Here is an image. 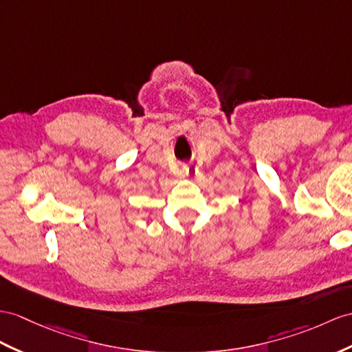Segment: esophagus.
I'll use <instances>...</instances> for the list:
<instances>
[{
	"instance_id": "34e87169",
	"label": "esophagus",
	"mask_w": 352,
	"mask_h": 352,
	"mask_svg": "<svg viewBox=\"0 0 352 352\" xmlns=\"http://www.w3.org/2000/svg\"><path fill=\"white\" fill-rule=\"evenodd\" d=\"M195 176H197V167L188 166V167H186V177H188V179H194Z\"/></svg>"
}]
</instances>
